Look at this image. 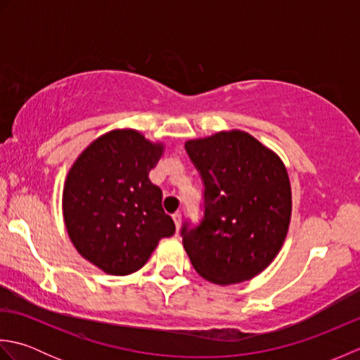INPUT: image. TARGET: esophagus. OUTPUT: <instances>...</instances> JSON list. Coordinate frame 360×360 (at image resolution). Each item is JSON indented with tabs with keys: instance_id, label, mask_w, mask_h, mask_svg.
Listing matches in <instances>:
<instances>
[{
	"instance_id": "esophagus-1",
	"label": "esophagus",
	"mask_w": 360,
	"mask_h": 360,
	"mask_svg": "<svg viewBox=\"0 0 360 360\" xmlns=\"http://www.w3.org/2000/svg\"><path fill=\"white\" fill-rule=\"evenodd\" d=\"M181 219H182V217H181V213H179V212L173 213V221H174V224H176V231H179V227H181Z\"/></svg>"
}]
</instances>
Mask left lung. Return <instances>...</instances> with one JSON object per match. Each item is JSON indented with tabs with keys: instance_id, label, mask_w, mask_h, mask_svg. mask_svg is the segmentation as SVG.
I'll use <instances>...</instances> for the list:
<instances>
[{
	"instance_id": "1",
	"label": "left lung",
	"mask_w": 360,
	"mask_h": 360,
	"mask_svg": "<svg viewBox=\"0 0 360 360\" xmlns=\"http://www.w3.org/2000/svg\"><path fill=\"white\" fill-rule=\"evenodd\" d=\"M204 184V215L184 221L182 243L195 271L215 285L255 277L286 238L290 184L280 158L244 131L186 142Z\"/></svg>"
}]
</instances>
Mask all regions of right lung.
<instances>
[{"mask_svg":"<svg viewBox=\"0 0 360 360\" xmlns=\"http://www.w3.org/2000/svg\"><path fill=\"white\" fill-rule=\"evenodd\" d=\"M134 129H114L82 153L68 173L63 217L79 254L106 274L128 275L174 233L162 190L148 179L162 155Z\"/></svg>","mask_w":360,"mask_h":360,"instance_id":"right-lung-1","label":"right lung"}]
</instances>
